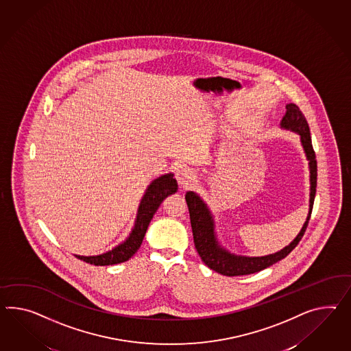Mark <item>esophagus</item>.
<instances>
[{
	"mask_svg": "<svg viewBox=\"0 0 351 351\" xmlns=\"http://www.w3.org/2000/svg\"><path fill=\"white\" fill-rule=\"evenodd\" d=\"M176 178L182 187H189V184L196 180V173L189 167H182L176 173Z\"/></svg>",
	"mask_w": 351,
	"mask_h": 351,
	"instance_id": "34e87169",
	"label": "esophagus"
}]
</instances>
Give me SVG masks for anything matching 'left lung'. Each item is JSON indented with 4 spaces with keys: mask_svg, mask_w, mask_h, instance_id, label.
Masks as SVG:
<instances>
[{
    "mask_svg": "<svg viewBox=\"0 0 351 351\" xmlns=\"http://www.w3.org/2000/svg\"><path fill=\"white\" fill-rule=\"evenodd\" d=\"M281 127L290 128L291 131L298 132L300 135L302 144L306 154V159L309 160V171H311V198H309V214L306 221L303 225L300 233L297 238L287 245L284 250L276 252L270 256L265 257H242L230 254L225 251L216 242L215 233H214V221L210 215V211L202 199L198 197L193 192L186 193V201L189 206V219L193 233V242L197 250V253L204 261V263L211 270L216 271L225 276H242L250 275L269 267L271 265L276 263L278 261L282 260L293 251L303 238L306 233V226L311 219L313 202H315V187H317V160L315 153L311 138V131L306 122L304 114L298 106L290 103L287 106V113L281 121Z\"/></svg>",
    "mask_w": 351,
    "mask_h": 351,
    "instance_id": "1",
    "label": "left lung"
}]
</instances>
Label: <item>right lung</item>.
<instances>
[{"label": "right lung", "instance_id": "right-lung-1", "mask_svg": "<svg viewBox=\"0 0 351 351\" xmlns=\"http://www.w3.org/2000/svg\"><path fill=\"white\" fill-rule=\"evenodd\" d=\"M177 189H178L177 180L173 178L171 173L164 174L162 177L154 180L152 184L146 189L144 197L141 199V204L137 211L135 226L126 241L117 245L116 248H113L112 251L103 253L99 256H90V257L76 256V257L79 260L95 266H108V265H116V263L130 260L140 248L145 233L147 230V226L150 224L158 207L160 206L162 199L168 197L171 193L177 192Z\"/></svg>", "mask_w": 351, "mask_h": 351}]
</instances>
